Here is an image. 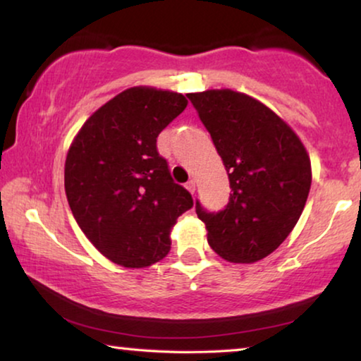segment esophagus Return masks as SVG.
I'll list each match as a JSON object with an SVG mask.
<instances>
[{
	"label": "esophagus",
	"mask_w": 361,
	"mask_h": 361,
	"mask_svg": "<svg viewBox=\"0 0 361 361\" xmlns=\"http://www.w3.org/2000/svg\"><path fill=\"white\" fill-rule=\"evenodd\" d=\"M185 187H187V190L188 192H190V193H193V192H195V180H188L187 182V184H185Z\"/></svg>",
	"instance_id": "obj_1"
}]
</instances>
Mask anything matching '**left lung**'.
Segmentation results:
<instances>
[{"mask_svg":"<svg viewBox=\"0 0 361 361\" xmlns=\"http://www.w3.org/2000/svg\"><path fill=\"white\" fill-rule=\"evenodd\" d=\"M229 176L221 212L197 200L195 212L213 250L232 263L273 253L295 227L312 185V163L300 138L258 99L234 90L188 93Z\"/></svg>","mask_w":361,"mask_h":361,"instance_id":"left-lung-1","label":"left lung"}]
</instances>
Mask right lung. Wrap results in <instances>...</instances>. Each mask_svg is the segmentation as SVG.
<instances>
[{"instance_id":"right-lung-1","label":"right lung","mask_w":361,"mask_h":361,"mask_svg":"<svg viewBox=\"0 0 361 361\" xmlns=\"http://www.w3.org/2000/svg\"><path fill=\"white\" fill-rule=\"evenodd\" d=\"M185 106L180 93L127 88L85 121L69 148L71 212L97 250L126 268L163 259L176 219L193 207L157 148L159 132Z\"/></svg>"}]
</instances>
